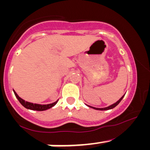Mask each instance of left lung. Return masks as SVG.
Returning a JSON list of instances; mask_svg holds the SVG:
<instances>
[{
  "mask_svg": "<svg viewBox=\"0 0 150 150\" xmlns=\"http://www.w3.org/2000/svg\"><path fill=\"white\" fill-rule=\"evenodd\" d=\"M124 96H125V95H123V96H122V97L120 98V99H119L118 101H117V102H116L115 103H114L113 104H112V105L109 106V107H104V108H97V107H91V106L88 105V104H86V105H87L88 107H91V108H93V109H94V110H111V109H113V108H114V107H115L117 105V104H118L120 102H121V100L122 99V98L124 97Z\"/></svg>",
  "mask_w": 150,
  "mask_h": 150,
  "instance_id": "obj_1",
  "label": "left lung"
}]
</instances>
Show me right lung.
<instances>
[{
	"mask_svg": "<svg viewBox=\"0 0 150 150\" xmlns=\"http://www.w3.org/2000/svg\"><path fill=\"white\" fill-rule=\"evenodd\" d=\"M13 93H14L16 97L17 98V99L19 100V102H20L21 104H22V106H24L25 108L29 109V110H36V111H44V110H48V109L51 108V107H54V106L55 105V104H57L59 101V100H57V101H56L55 102H54V103L48 104H33V103H31V102H26V101H25L24 99H22V98L19 97V96H18L17 93L15 92V91H13Z\"/></svg>",
	"mask_w": 150,
	"mask_h": 150,
	"instance_id": "right-lung-1",
	"label": "right lung"
}]
</instances>
